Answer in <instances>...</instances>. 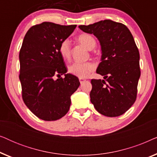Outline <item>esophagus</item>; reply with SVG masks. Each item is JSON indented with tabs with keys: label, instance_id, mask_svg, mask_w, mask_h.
<instances>
[{
	"label": "esophagus",
	"instance_id": "1",
	"mask_svg": "<svg viewBox=\"0 0 157 157\" xmlns=\"http://www.w3.org/2000/svg\"><path fill=\"white\" fill-rule=\"evenodd\" d=\"M86 80L84 78H79V81H80L81 83H82L83 82H84Z\"/></svg>",
	"mask_w": 157,
	"mask_h": 157
}]
</instances>
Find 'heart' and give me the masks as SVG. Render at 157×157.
<instances>
[{"label": "heart", "mask_w": 157, "mask_h": 157, "mask_svg": "<svg viewBox=\"0 0 157 157\" xmlns=\"http://www.w3.org/2000/svg\"><path fill=\"white\" fill-rule=\"evenodd\" d=\"M78 40L89 50H92L96 46V40L90 34H81L78 37ZM59 51L62 57L68 59L71 55L70 43L68 40H64L61 43L59 46ZM95 69V65L91 62L78 63L75 62L68 67V72L78 78H86L91 71Z\"/></svg>", "instance_id": "b5f03b06"}]
</instances>
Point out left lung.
<instances>
[{
    "mask_svg": "<svg viewBox=\"0 0 157 157\" xmlns=\"http://www.w3.org/2000/svg\"><path fill=\"white\" fill-rule=\"evenodd\" d=\"M78 28L94 34L101 48V62L96 73L104 80L91 79V102L102 115L121 116L136 99L141 75L139 52L132 34L123 23L111 20Z\"/></svg>",
    "mask_w": 157,
    "mask_h": 157,
    "instance_id": "1",
    "label": "left lung"
}]
</instances>
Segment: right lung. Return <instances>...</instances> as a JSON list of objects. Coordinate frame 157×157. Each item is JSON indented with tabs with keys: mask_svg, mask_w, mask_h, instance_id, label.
<instances>
[{
	"mask_svg": "<svg viewBox=\"0 0 157 157\" xmlns=\"http://www.w3.org/2000/svg\"><path fill=\"white\" fill-rule=\"evenodd\" d=\"M76 25L51 22L35 25L28 31L19 53L22 98L30 111L44 121H56L65 116L71 96L80 82L67 72L59 46ZM64 74L62 78L60 75ZM56 75L58 77L55 79Z\"/></svg>",
	"mask_w": 157,
	"mask_h": 157,
	"instance_id": "add662e5",
	"label": "right lung"
}]
</instances>
